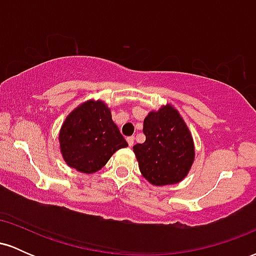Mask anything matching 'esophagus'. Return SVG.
Segmentation results:
<instances>
[{
	"instance_id": "esophagus-1",
	"label": "esophagus",
	"mask_w": 256,
	"mask_h": 256,
	"mask_svg": "<svg viewBox=\"0 0 256 256\" xmlns=\"http://www.w3.org/2000/svg\"><path fill=\"white\" fill-rule=\"evenodd\" d=\"M126 140H128V146H134V137H128V138H126Z\"/></svg>"
}]
</instances>
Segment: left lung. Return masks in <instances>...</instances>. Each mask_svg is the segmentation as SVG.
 <instances>
[{"label":"left lung","mask_w":256,"mask_h":256,"mask_svg":"<svg viewBox=\"0 0 256 256\" xmlns=\"http://www.w3.org/2000/svg\"><path fill=\"white\" fill-rule=\"evenodd\" d=\"M146 142L134 146L140 171L158 186L177 184L186 177L195 146L186 124L172 104L152 110L143 122Z\"/></svg>","instance_id":"8db88e82"}]
</instances>
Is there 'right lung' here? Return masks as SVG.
Returning a JSON list of instances; mask_svg holds the SVG:
<instances>
[{
  "label": "right lung",
  "instance_id": "add662e5",
  "mask_svg": "<svg viewBox=\"0 0 256 256\" xmlns=\"http://www.w3.org/2000/svg\"><path fill=\"white\" fill-rule=\"evenodd\" d=\"M58 143L64 162L88 174L98 172L114 152L128 146L101 100H89L67 116Z\"/></svg>",
  "mask_w": 256,
  "mask_h": 256
}]
</instances>
